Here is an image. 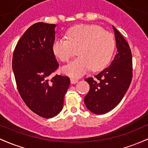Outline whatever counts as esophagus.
Instances as JSON below:
<instances>
[{"label":"esophagus","instance_id":"esophagus-1","mask_svg":"<svg viewBox=\"0 0 148 148\" xmlns=\"http://www.w3.org/2000/svg\"><path fill=\"white\" fill-rule=\"evenodd\" d=\"M70 81H71V84H75L78 82V80L76 79H74V78H72V79H70Z\"/></svg>","mask_w":148,"mask_h":148}]
</instances>
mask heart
<instances>
[{
	"label": "heart",
	"mask_w": 148,
	"mask_h": 148,
	"mask_svg": "<svg viewBox=\"0 0 148 148\" xmlns=\"http://www.w3.org/2000/svg\"><path fill=\"white\" fill-rule=\"evenodd\" d=\"M53 51L62 62L74 59L62 71L71 77L79 78L91 69L99 71L109 63L115 49V40L109 32L96 25L81 24L72 27L67 33V39L57 38L53 43Z\"/></svg>",
	"instance_id": "1"
}]
</instances>
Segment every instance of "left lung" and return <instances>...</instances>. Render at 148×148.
Returning a JSON list of instances; mask_svg holds the SVG:
<instances>
[{
  "label": "left lung",
  "instance_id": "left-lung-1",
  "mask_svg": "<svg viewBox=\"0 0 148 148\" xmlns=\"http://www.w3.org/2000/svg\"><path fill=\"white\" fill-rule=\"evenodd\" d=\"M118 53L108 67L93 77L86 79L90 90L85 96L88 109L104 114L120 102L132 79V56L127 42L113 25Z\"/></svg>",
  "mask_w": 148,
  "mask_h": 148
}]
</instances>
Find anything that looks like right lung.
Masks as SVG:
<instances>
[{"label": "right lung", "instance_id": "obj_1", "mask_svg": "<svg viewBox=\"0 0 148 148\" xmlns=\"http://www.w3.org/2000/svg\"><path fill=\"white\" fill-rule=\"evenodd\" d=\"M56 24L32 25L18 40L12 57V69L18 92L32 111L45 118L60 113L70 80L52 73L59 64L53 51Z\"/></svg>", "mask_w": 148, "mask_h": 148}]
</instances>
